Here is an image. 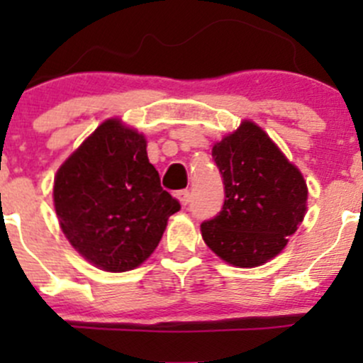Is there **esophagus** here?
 Segmentation results:
<instances>
[{
  "label": "esophagus",
  "instance_id": "obj_1",
  "mask_svg": "<svg viewBox=\"0 0 363 363\" xmlns=\"http://www.w3.org/2000/svg\"><path fill=\"white\" fill-rule=\"evenodd\" d=\"M175 199L181 202V205H188L189 200H191V195H189L188 189H181V191L175 193Z\"/></svg>",
  "mask_w": 363,
  "mask_h": 363
}]
</instances>
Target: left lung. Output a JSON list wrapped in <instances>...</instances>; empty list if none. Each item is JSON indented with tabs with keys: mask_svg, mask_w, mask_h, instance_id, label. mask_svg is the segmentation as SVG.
<instances>
[{
	"mask_svg": "<svg viewBox=\"0 0 363 363\" xmlns=\"http://www.w3.org/2000/svg\"><path fill=\"white\" fill-rule=\"evenodd\" d=\"M225 203L202 223V237L221 259L258 267L279 255L306 216L307 186L269 135L244 121L212 147Z\"/></svg>",
	"mask_w": 363,
	"mask_h": 363,
	"instance_id": "1",
	"label": "left lung"
}]
</instances>
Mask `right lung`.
I'll use <instances>...</instances> for the list:
<instances>
[{"label":"right lung","instance_id":"add662e5","mask_svg":"<svg viewBox=\"0 0 363 363\" xmlns=\"http://www.w3.org/2000/svg\"><path fill=\"white\" fill-rule=\"evenodd\" d=\"M144 135L107 119L54 179L63 233L93 265L126 272L152 255L181 203L160 184Z\"/></svg>","mask_w":363,"mask_h":363}]
</instances>
